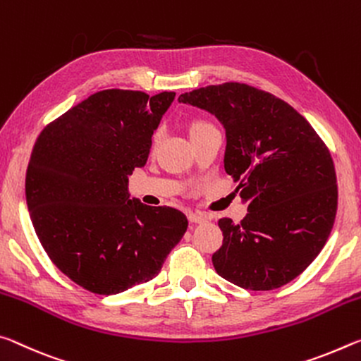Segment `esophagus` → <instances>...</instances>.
Wrapping results in <instances>:
<instances>
[{
    "mask_svg": "<svg viewBox=\"0 0 361 361\" xmlns=\"http://www.w3.org/2000/svg\"><path fill=\"white\" fill-rule=\"evenodd\" d=\"M188 221L193 222V224H202L204 221H208V216L203 214V212L190 211V212H188Z\"/></svg>",
    "mask_w": 361,
    "mask_h": 361,
    "instance_id": "34e87169",
    "label": "esophagus"
}]
</instances>
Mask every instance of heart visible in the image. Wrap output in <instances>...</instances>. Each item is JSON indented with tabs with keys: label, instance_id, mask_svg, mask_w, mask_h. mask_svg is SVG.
<instances>
[{
	"label": "heart",
	"instance_id": "obj_1",
	"mask_svg": "<svg viewBox=\"0 0 361 361\" xmlns=\"http://www.w3.org/2000/svg\"><path fill=\"white\" fill-rule=\"evenodd\" d=\"M206 126H209V125H208V123H204V121L193 123L192 128H190V134H192V133H197V131H200V129H203V128H206Z\"/></svg>",
	"mask_w": 361,
	"mask_h": 361
}]
</instances>
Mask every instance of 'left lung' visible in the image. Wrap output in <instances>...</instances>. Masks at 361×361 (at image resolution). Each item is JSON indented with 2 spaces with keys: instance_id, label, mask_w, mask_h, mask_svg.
Instances as JSON below:
<instances>
[{
  "instance_id": "obj_1",
  "label": "left lung",
  "mask_w": 361,
  "mask_h": 361,
  "mask_svg": "<svg viewBox=\"0 0 361 361\" xmlns=\"http://www.w3.org/2000/svg\"><path fill=\"white\" fill-rule=\"evenodd\" d=\"M179 102L221 121L224 168L247 204L240 224L219 221L216 271L252 291L286 285L320 254L334 226L338 185L328 147L285 100L243 82L200 87Z\"/></svg>"
}]
</instances>
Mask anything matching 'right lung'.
<instances>
[{"label": "right lung", "instance_id": "obj_1", "mask_svg": "<svg viewBox=\"0 0 361 361\" xmlns=\"http://www.w3.org/2000/svg\"><path fill=\"white\" fill-rule=\"evenodd\" d=\"M174 97L100 91L35 142L25 177L35 232L56 267L87 291L110 296L152 280L185 233L184 212L152 208L128 190Z\"/></svg>", "mask_w": 361, "mask_h": 361}]
</instances>
